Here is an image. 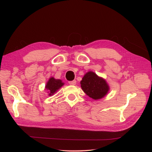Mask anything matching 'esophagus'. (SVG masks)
Listing matches in <instances>:
<instances>
[{
  "mask_svg": "<svg viewBox=\"0 0 152 152\" xmlns=\"http://www.w3.org/2000/svg\"><path fill=\"white\" fill-rule=\"evenodd\" d=\"M68 84L70 85H75L76 84V80H72V81H69Z\"/></svg>",
  "mask_w": 152,
  "mask_h": 152,
  "instance_id": "1",
  "label": "esophagus"
}]
</instances>
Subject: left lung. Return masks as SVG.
Listing matches in <instances>:
<instances>
[{"mask_svg":"<svg viewBox=\"0 0 152 152\" xmlns=\"http://www.w3.org/2000/svg\"><path fill=\"white\" fill-rule=\"evenodd\" d=\"M80 85L84 93L95 100L104 97L110 90L107 81L91 71L84 75L80 81Z\"/></svg>","mask_w":152,"mask_h":152,"instance_id":"left-lung-1","label":"left lung"}]
</instances>
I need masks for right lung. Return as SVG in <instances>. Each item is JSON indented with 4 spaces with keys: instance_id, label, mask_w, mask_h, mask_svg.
Here are the masks:
<instances>
[{
    "instance_id": "add662e5",
    "label": "right lung",
    "mask_w": 152,
    "mask_h": 152,
    "mask_svg": "<svg viewBox=\"0 0 152 152\" xmlns=\"http://www.w3.org/2000/svg\"><path fill=\"white\" fill-rule=\"evenodd\" d=\"M64 83L60 79H55L54 77H50L45 85V89L48 91V95L53 96L56 92L60 89Z\"/></svg>"
}]
</instances>
